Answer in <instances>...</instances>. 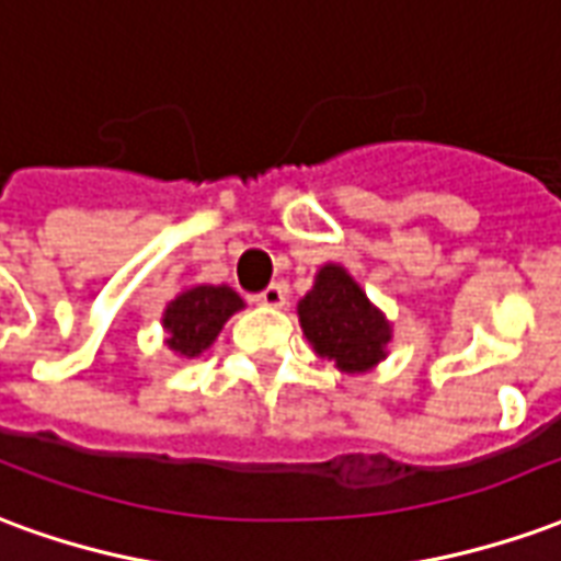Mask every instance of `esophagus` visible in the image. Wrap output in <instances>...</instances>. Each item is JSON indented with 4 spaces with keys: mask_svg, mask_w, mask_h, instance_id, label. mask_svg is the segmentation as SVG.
<instances>
[{
    "mask_svg": "<svg viewBox=\"0 0 561 561\" xmlns=\"http://www.w3.org/2000/svg\"><path fill=\"white\" fill-rule=\"evenodd\" d=\"M285 300H288V291H285V285H279V282H273V285H267L264 291L255 294V304L270 306V309H282Z\"/></svg>",
    "mask_w": 561,
    "mask_h": 561,
    "instance_id": "esophagus-1",
    "label": "esophagus"
}]
</instances>
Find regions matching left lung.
<instances>
[{
    "label": "left lung",
    "instance_id": "8db88e82",
    "mask_svg": "<svg viewBox=\"0 0 561 561\" xmlns=\"http://www.w3.org/2000/svg\"><path fill=\"white\" fill-rule=\"evenodd\" d=\"M306 340L345 373H364L385 357L390 324L360 285L336 264L321 267L316 288L300 300Z\"/></svg>",
    "mask_w": 561,
    "mask_h": 561
}]
</instances>
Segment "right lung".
<instances>
[{"instance_id":"add662e5","label":"right lung","mask_w":561,"mask_h":561,"mask_svg":"<svg viewBox=\"0 0 561 561\" xmlns=\"http://www.w3.org/2000/svg\"><path fill=\"white\" fill-rule=\"evenodd\" d=\"M243 309V300L231 288H213L197 285L188 288L176 300H171L164 312V330H168V348L183 357H197L207 352L213 340L219 336L221 324Z\"/></svg>"}]
</instances>
